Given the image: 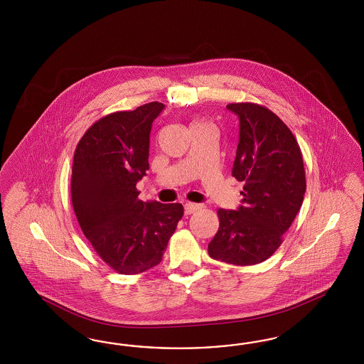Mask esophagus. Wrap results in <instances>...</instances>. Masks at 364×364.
<instances>
[{
  "mask_svg": "<svg viewBox=\"0 0 364 364\" xmlns=\"http://www.w3.org/2000/svg\"><path fill=\"white\" fill-rule=\"evenodd\" d=\"M198 208H200V204H195V203H186V204H184V213H186V215H191V213L196 212Z\"/></svg>",
  "mask_w": 364,
  "mask_h": 364,
  "instance_id": "esophagus-1",
  "label": "esophagus"
}]
</instances>
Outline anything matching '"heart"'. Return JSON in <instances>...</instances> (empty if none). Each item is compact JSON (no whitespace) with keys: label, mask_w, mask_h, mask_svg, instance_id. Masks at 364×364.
Segmentation results:
<instances>
[{"label":"heart","mask_w":364,"mask_h":364,"mask_svg":"<svg viewBox=\"0 0 364 364\" xmlns=\"http://www.w3.org/2000/svg\"><path fill=\"white\" fill-rule=\"evenodd\" d=\"M201 124H205V122H195V125H193V127H196V125H201Z\"/></svg>","instance_id":"heart-1"}]
</instances>
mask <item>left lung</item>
Returning <instances> with one entry per match:
<instances>
[{"mask_svg": "<svg viewBox=\"0 0 364 364\" xmlns=\"http://www.w3.org/2000/svg\"><path fill=\"white\" fill-rule=\"evenodd\" d=\"M227 108L240 122L232 176L244 183L242 205L218 210L220 227L208 254L228 264L254 265L283 242L303 204L306 172L295 136L274 112L254 102Z\"/></svg>", "mask_w": 364, "mask_h": 364, "instance_id": "1", "label": "left lung"}]
</instances>
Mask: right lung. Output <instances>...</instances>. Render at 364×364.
<instances>
[{
    "instance_id": "add662e5",
    "label": "right lung",
    "mask_w": 364,
    "mask_h": 364,
    "mask_svg": "<svg viewBox=\"0 0 364 364\" xmlns=\"http://www.w3.org/2000/svg\"><path fill=\"white\" fill-rule=\"evenodd\" d=\"M163 109L154 101L110 113L75 151L70 193L78 224L100 257L122 275L159 264L184 215L178 203H144L136 188L149 169V134Z\"/></svg>"
}]
</instances>
